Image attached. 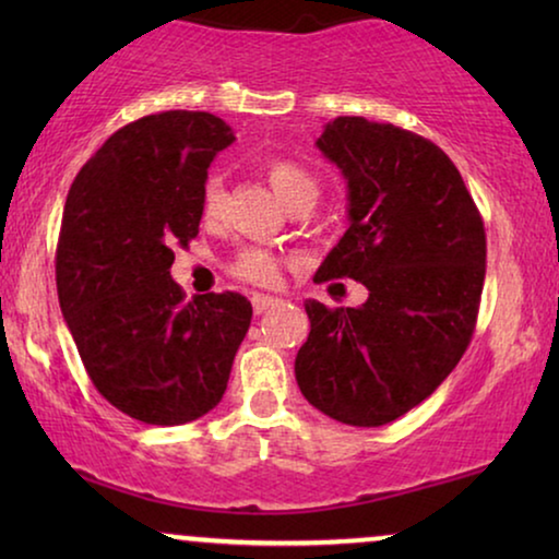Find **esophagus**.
<instances>
[{
    "label": "esophagus",
    "mask_w": 559,
    "mask_h": 559,
    "mask_svg": "<svg viewBox=\"0 0 559 559\" xmlns=\"http://www.w3.org/2000/svg\"><path fill=\"white\" fill-rule=\"evenodd\" d=\"M274 305H280L277 297H270V295H254V297H251V308H254L257 316H262V312L272 310Z\"/></svg>",
    "instance_id": "1"
}]
</instances>
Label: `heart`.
Returning a JSON list of instances; mask_svg holds the SVG:
<instances>
[{
  "mask_svg": "<svg viewBox=\"0 0 559 559\" xmlns=\"http://www.w3.org/2000/svg\"><path fill=\"white\" fill-rule=\"evenodd\" d=\"M264 175L270 180V186L282 203L287 209H295V205L302 203H316L318 198V180L305 170L300 163L287 157H272L264 163ZM224 201H226V190H224V180L218 175H211L209 180L203 182V193H201V216L205 221H216L224 211ZM231 272L236 277L251 282V285H262L270 287L280 280L282 272V262L272 251L264 249H243L239 257L234 259Z\"/></svg>",
  "mask_w": 559,
  "mask_h": 559,
  "instance_id": "1",
  "label": "heart"
}]
</instances>
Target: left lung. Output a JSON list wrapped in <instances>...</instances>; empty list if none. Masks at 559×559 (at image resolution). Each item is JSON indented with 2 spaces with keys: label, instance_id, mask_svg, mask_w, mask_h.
<instances>
[{
  "label": "left lung",
  "instance_id": "left-lung-1",
  "mask_svg": "<svg viewBox=\"0 0 559 559\" xmlns=\"http://www.w3.org/2000/svg\"><path fill=\"white\" fill-rule=\"evenodd\" d=\"M318 150L348 188V228L316 282L350 277L361 308L308 300L295 379L312 407L379 427L425 402L468 348L486 277L480 213L438 144L364 117L328 121Z\"/></svg>",
  "mask_w": 559,
  "mask_h": 559
}]
</instances>
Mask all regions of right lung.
I'll use <instances>...</instances> for the list:
<instances>
[{
    "label": "right lung",
    "instance_id": "obj_1",
    "mask_svg": "<svg viewBox=\"0 0 559 559\" xmlns=\"http://www.w3.org/2000/svg\"><path fill=\"white\" fill-rule=\"evenodd\" d=\"M234 142L209 111L150 114L81 167L56 251L58 300L106 402L147 425H186L221 402L251 323L239 293L182 300L173 249L201 226L209 167Z\"/></svg>",
    "mask_w": 559,
    "mask_h": 559
}]
</instances>
